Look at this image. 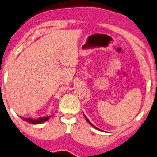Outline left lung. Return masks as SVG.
Returning <instances> with one entry per match:
<instances>
[{"label": "left lung", "instance_id": "1", "mask_svg": "<svg viewBox=\"0 0 157 157\" xmlns=\"http://www.w3.org/2000/svg\"><path fill=\"white\" fill-rule=\"evenodd\" d=\"M83 116H84V117H85V118H86V120L87 121V122H88V124H89L90 126H93V127L94 128V129H97V130H99V131H100V129H98V128H97V127H96V126H94V124H91V122H90V121H89V120H88V118H87V117H86V116H85V115H84V113H83Z\"/></svg>", "mask_w": 157, "mask_h": 157}]
</instances>
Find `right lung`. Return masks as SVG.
I'll use <instances>...</instances> for the list:
<instances>
[{
    "label": "right lung",
    "mask_w": 157,
    "mask_h": 157,
    "mask_svg": "<svg viewBox=\"0 0 157 157\" xmlns=\"http://www.w3.org/2000/svg\"><path fill=\"white\" fill-rule=\"evenodd\" d=\"M51 116H48L45 117H42V118H39L35 119V118H24V117L20 116V118H22V120H24L25 121L30 123V124H41V123H44L47 121H48L50 119Z\"/></svg>",
    "instance_id": "obj_1"
}]
</instances>
